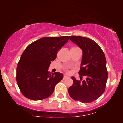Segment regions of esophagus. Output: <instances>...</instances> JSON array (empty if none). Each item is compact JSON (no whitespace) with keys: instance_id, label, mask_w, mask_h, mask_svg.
Listing matches in <instances>:
<instances>
[{"instance_id":"1","label":"esophagus","mask_w":123,"mask_h":123,"mask_svg":"<svg viewBox=\"0 0 123 123\" xmlns=\"http://www.w3.org/2000/svg\"><path fill=\"white\" fill-rule=\"evenodd\" d=\"M68 77V75H64V77H63V79L64 80H65V79H66V78H67Z\"/></svg>"}]
</instances>
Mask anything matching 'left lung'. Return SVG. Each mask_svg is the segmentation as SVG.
Listing matches in <instances>:
<instances>
[{"label":"left lung","instance_id":"obj_1","mask_svg":"<svg viewBox=\"0 0 123 123\" xmlns=\"http://www.w3.org/2000/svg\"><path fill=\"white\" fill-rule=\"evenodd\" d=\"M69 38L83 51L78 74L85 76L86 80H78L72 77L73 84L68 89L69 94L74 100L90 103L105 91L108 77L106 59L101 48L93 40L80 36H70Z\"/></svg>","mask_w":123,"mask_h":123}]
</instances>
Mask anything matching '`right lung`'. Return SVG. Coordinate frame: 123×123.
Here are the masks:
<instances>
[{
    "mask_svg": "<svg viewBox=\"0 0 123 123\" xmlns=\"http://www.w3.org/2000/svg\"><path fill=\"white\" fill-rule=\"evenodd\" d=\"M69 40V36L43 37L27 47L17 67L16 80L22 95L32 100H41L53 94L63 80L59 72H48L51 62Z\"/></svg>",
    "mask_w": 123,
    "mask_h": 123,
    "instance_id": "right-lung-1",
    "label": "right lung"
}]
</instances>
